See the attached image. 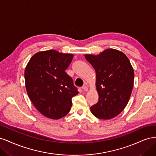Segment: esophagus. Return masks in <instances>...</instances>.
Here are the masks:
<instances>
[{
    "label": "esophagus",
    "instance_id": "esophagus-1",
    "mask_svg": "<svg viewBox=\"0 0 156 156\" xmlns=\"http://www.w3.org/2000/svg\"><path fill=\"white\" fill-rule=\"evenodd\" d=\"M82 88H83V89L85 91V92H87V91L88 90V87H87V86H85V85L83 86V87H82Z\"/></svg>",
    "mask_w": 156,
    "mask_h": 156
}]
</instances>
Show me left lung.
I'll use <instances>...</instances> for the list:
<instances>
[{"label": "left lung", "instance_id": "left-lung-1", "mask_svg": "<svg viewBox=\"0 0 156 156\" xmlns=\"http://www.w3.org/2000/svg\"><path fill=\"white\" fill-rule=\"evenodd\" d=\"M84 57L96 73L99 100L90 111L100 119H113L124 109L133 90L134 71L130 61L124 53L115 49Z\"/></svg>", "mask_w": 156, "mask_h": 156}]
</instances>
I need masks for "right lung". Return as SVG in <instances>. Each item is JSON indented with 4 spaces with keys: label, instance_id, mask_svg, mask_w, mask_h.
<instances>
[{
    "label": "right lung",
    "instance_id": "1",
    "mask_svg": "<svg viewBox=\"0 0 156 156\" xmlns=\"http://www.w3.org/2000/svg\"><path fill=\"white\" fill-rule=\"evenodd\" d=\"M73 54L56 50L37 52L25 69V87L30 101L41 115L58 120L72 107V99L79 92L72 77L65 72Z\"/></svg>",
    "mask_w": 156,
    "mask_h": 156
}]
</instances>
